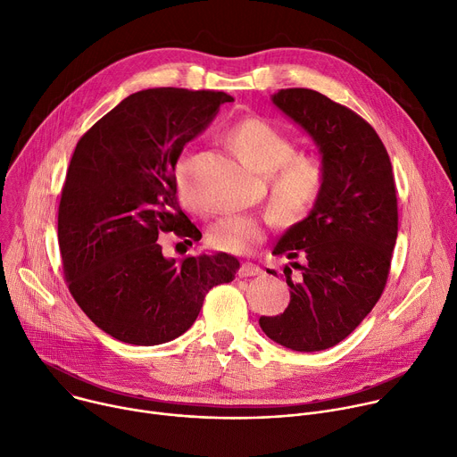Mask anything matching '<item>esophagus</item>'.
<instances>
[{"label": "esophagus", "instance_id": "34e87169", "mask_svg": "<svg viewBox=\"0 0 457 457\" xmlns=\"http://www.w3.org/2000/svg\"><path fill=\"white\" fill-rule=\"evenodd\" d=\"M261 273H262V270L257 264H252V262H244L238 270V277H257Z\"/></svg>", "mask_w": 457, "mask_h": 457}]
</instances>
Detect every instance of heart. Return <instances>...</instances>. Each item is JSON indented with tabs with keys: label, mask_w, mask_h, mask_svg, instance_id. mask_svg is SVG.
I'll use <instances>...</instances> for the list:
<instances>
[{
	"label": "heart",
	"mask_w": 457,
	"mask_h": 457,
	"mask_svg": "<svg viewBox=\"0 0 457 457\" xmlns=\"http://www.w3.org/2000/svg\"><path fill=\"white\" fill-rule=\"evenodd\" d=\"M228 142L247 168L266 173L273 212L280 220L295 222L313 210L326 180L319 158L294 154V140L259 116L237 121L228 131ZM173 177L180 196L189 200V156L186 153L175 162ZM266 222L268 217L253 213L222 217L213 224L210 242L215 250L226 253H250L264 240Z\"/></svg>",
	"instance_id": "heart-1"
}]
</instances>
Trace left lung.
<instances>
[{"mask_svg": "<svg viewBox=\"0 0 457 457\" xmlns=\"http://www.w3.org/2000/svg\"><path fill=\"white\" fill-rule=\"evenodd\" d=\"M271 102L313 140L326 180L308 217L273 247L289 259V304L259 324L277 345L320 352L346 339L385 289L397 238L392 163L370 123L328 96L280 89ZM292 269L300 270L297 279Z\"/></svg>", "mask_w": 457, "mask_h": 457, "instance_id": "left-lung-1", "label": "left lung"}]
</instances>
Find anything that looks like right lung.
Masks as SVG:
<instances>
[{"label": "right lung", "instance_id": "obj_1", "mask_svg": "<svg viewBox=\"0 0 457 457\" xmlns=\"http://www.w3.org/2000/svg\"><path fill=\"white\" fill-rule=\"evenodd\" d=\"M226 102L213 91H138L76 144L58 210L63 271L78 306L121 343L180 337L205 294L240 268L224 252L170 259L156 242L162 231L202 237L180 210L173 168Z\"/></svg>", "mask_w": 457, "mask_h": 457}]
</instances>
